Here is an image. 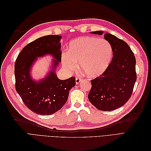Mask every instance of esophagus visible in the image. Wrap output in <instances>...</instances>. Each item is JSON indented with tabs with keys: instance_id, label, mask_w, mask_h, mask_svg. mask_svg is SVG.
<instances>
[{
	"instance_id": "1",
	"label": "esophagus",
	"mask_w": 151,
	"mask_h": 151,
	"mask_svg": "<svg viewBox=\"0 0 151 151\" xmlns=\"http://www.w3.org/2000/svg\"><path fill=\"white\" fill-rule=\"evenodd\" d=\"M81 81H82V79L81 78V77H77L76 78V83L77 84H78Z\"/></svg>"
}]
</instances>
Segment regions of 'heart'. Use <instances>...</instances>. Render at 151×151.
I'll use <instances>...</instances> for the list:
<instances>
[{
    "label": "heart",
    "instance_id": "b5f03b06",
    "mask_svg": "<svg viewBox=\"0 0 151 151\" xmlns=\"http://www.w3.org/2000/svg\"><path fill=\"white\" fill-rule=\"evenodd\" d=\"M113 55L108 41L103 38L84 36L75 39L68 45L67 52L62 54L63 67L68 72L81 70L89 77H97L106 70Z\"/></svg>",
    "mask_w": 151,
    "mask_h": 151
}]
</instances>
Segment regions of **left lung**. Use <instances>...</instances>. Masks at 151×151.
I'll return each mask as SVG.
<instances>
[{
	"label": "left lung",
	"instance_id": "obj_1",
	"mask_svg": "<svg viewBox=\"0 0 151 151\" xmlns=\"http://www.w3.org/2000/svg\"><path fill=\"white\" fill-rule=\"evenodd\" d=\"M91 33L102 35L103 31ZM104 38L112 47V60L101 75L91 81L88 99L99 110L112 111L125 104L131 97L137 80L136 60L124 41L108 33L104 34Z\"/></svg>",
	"mask_w": 151,
	"mask_h": 151
}]
</instances>
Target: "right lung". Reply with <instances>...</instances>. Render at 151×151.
<instances>
[{"label":"right lung","instance_id":"right-lung-1","mask_svg":"<svg viewBox=\"0 0 151 151\" xmlns=\"http://www.w3.org/2000/svg\"><path fill=\"white\" fill-rule=\"evenodd\" d=\"M61 36L47 35L35 40L24 47L14 64L16 90L31 111L42 115H52L66 103L69 91L76 85V78L59 79L55 73L62 60ZM50 54L54 60L52 70L42 80L31 79L30 69L36 58Z\"/></svg>","mask_w":151,"mask_h":151}]
</instances>
